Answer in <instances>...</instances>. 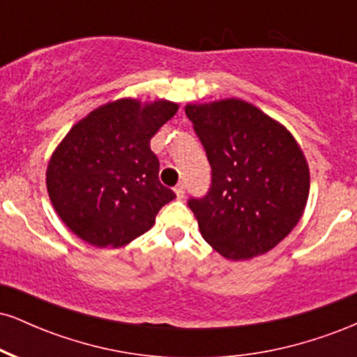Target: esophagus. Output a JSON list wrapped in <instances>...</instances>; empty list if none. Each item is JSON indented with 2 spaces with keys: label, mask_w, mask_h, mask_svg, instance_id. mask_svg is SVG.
<instances>
[{
  "label": "esophagus",
  "mask_w": 357,
  "mask_h": 357,
  "mask_svg": "<svg viewBox=\"0 0 357 357\" xmlns=\"http://www.w3.org/2000/svg\"><path fill=\"white\" fill-rule=\"evenodd\" d=\"M174 192H176V196H178L179 199L184 198V184H183V183H179L178 186L174 188Z\"/></svg>",
  "instance_id": "obj_1"
}]
</instances>
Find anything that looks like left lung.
<instances>
[{
    "label": "left lung",
    "mask_w": 357,
    "mask_h": 357,
    "mask_svg": "<svg viewBox=\"0 0 357 357\" xmlns=\"http://www.w3.org/2000/svg\"><path fill=\"white\" fill-rule=\"evenodd\" d=\"M211 166L204 198L188 202L203 238L228 260L277 247L296 228L309 198V165L280 122L241 99L188 104Z\"/></svg>",
    "instance_id": "left-lung-1"
}]
</instances>
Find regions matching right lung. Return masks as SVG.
Masks as SVG:
<instances>
[{"mask_svg":"<svg viewBox=\"0 0 357 357\" xmlns=\"http://www.w3.org/2000/svg\"><path fill=\"white\" fill-rule=\"evenodd\" d=\"M179 105L119 99L77 122L53 151L47 190L59 216L79 238L119 248L153 228L176 198L159 183L151 139Z\"/></svg>","mask_w":357,"mask_h":357,"instance_id":"add662e5","label":"right lung"}]
</instances>
